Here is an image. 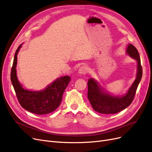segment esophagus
Returning <instances> with one entry per match:
<instances>
[{
    "instance_id": "esophagus-1",
    "label": "esophagus",
    "mask_w": 152,
    "mask_h": 152,
    "mask_svg": "<svg viewBox=\"0 0 152 152\" xmlns=\"http://www.w3.org/2000/svg\"><path fill=\"white\" fill-rule=\"evenodd\" d=\"M79 73L80 75H86L88 73V68L86 66L83 65L79 69Z\"/></svg>"
}]
</instances>
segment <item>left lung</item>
<instances>
[{
  "mask_svg": "<svg viewBox=\"0 0 152 152\" xmlns=\"http://www.w3.org/2000/svg\"><path fill=\"white\" fill-rule=\"evenodd\" d=\"M127 53L135 59L138 65L137 78L126 94L122 97L111 96L103 92L102 88L93 79H90L88 81V98L92 108L97 113L105 114H116L129 106L134 100L138 84L142 77V68L139 53L134 45L129 44Z\"/></svg>",
  "mask_w": 152,
  "mask_h": 152,
  "instance_id": "1",
  "label": "left lung"
}]
</instances>
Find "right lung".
<instances>
[{
	"label": "right lung",
	"mask_w": 152,
	"mask_h": 152,
	"mask_svg": "<svg viewBox=\"0 0 152 152\" xmlns=\"http://www.w3.org/2000/svg\"><path fill=\"white\" fill-rule=\"evenodd\" d=\"M21 47L22 45L15 51L10 73V80L17 99L23 109L33 114L44 115L51 113L60 105L64 91L70 82V77L65 76L58 78L41 91H31L23 89L17 80L16 73L17 54Z\"/></svg>",
	"instance_id": "obj_1"
}]
</instances>
